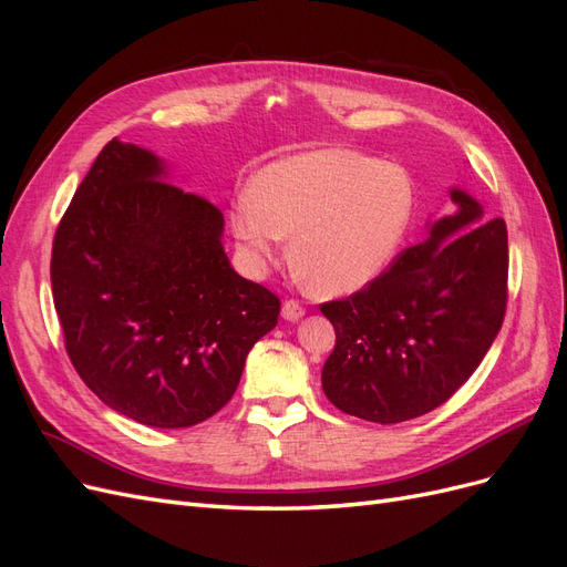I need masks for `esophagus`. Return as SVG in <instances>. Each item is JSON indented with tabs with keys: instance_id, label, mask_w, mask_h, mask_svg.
I'll use <instances>...</instances> for the list:
<instances>
[{
	"instance_id": "obj_1",
	"label": "esophagus",
	"mask_w": 567,
	"mask_h": 567,
	"mask_svg": "<svg viewBox=\"0 0 567 567\" xmlns=\"http://www.w3.org/2000/svg\"><path fill=\"white\" fill-rule=\"evenodd\" d=\"M281 317H284L286 321H300V319L305 317L302 305L296 302V300H286L284 307H281Z\"/></svg>"
}]
</instances>
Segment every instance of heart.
Wrapping results in <instances>:
<instances>
[{
    "mask_svg": "<svg viewBox=\"0 0 567 567\" xmlns=\"http://www.w3.org/2000/svg\"><path fill=\"white\" fill-rule=\"evenodd\" d=\"M406 169L352 148H317L269 163L231 205L248 262L265 267L293 236L290 265L315 296L373 284L398 257L414 219Z\"/></svg>",
    "mask_w": 567,
    "mask_h": 567,
    "instance_id": "obj_1",
    "label": "heart"
}]
</instances>
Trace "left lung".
<instances>
[{
    "instance_id": "8db88e82",
    "label": "left lung",
    "mask_w": 567,
    "mask_h": 567,
    "mask_svg": "<svg viewBox=\"0 0 567 567\" xmlns=\"http://www.w3.org/2000/svg\"><path fill=\"white\" fill-rule=\"evenodd\" d=\"M450 196L456 213L431 221L425 241L354 296L321 305L336 329L323 394L350 416L388 425L427 414L471 379L502 329L506 221H483L461 188Z\"/></svg>"
}]
</instances>
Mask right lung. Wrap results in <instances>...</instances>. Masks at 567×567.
Masks as SVG:
<instances>
[{"label": "right lung", "instance_id": "add662e5", "mask_svg": "<svg viewBox=\"0 0 567 567\" xmlns=\"http://www.w3.org/2000/svg\"><path fill=\"white\" fill-rule=\"evenodd\" d=\"M165 179L156 153L109 142L56 229L51 290L96 398L136 423L188 427L231 400L281 302L234 271L215 205Z\"/></svg>", "mask_w": 567, "mask_h": 567}]
</instances>
